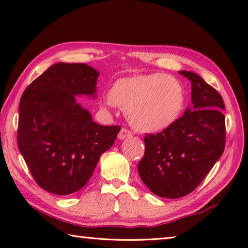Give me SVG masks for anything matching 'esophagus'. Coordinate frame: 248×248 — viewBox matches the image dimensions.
<instances>
[{
	"mask_svg": "<svg viewBox=\"0 0 248 248\" xmlns=\"http://www.w3.org/2000/svg\"><path fill=\"white\" fill-rule=\"evenodd\" d=\"M131 136H132V133L130 132L128 129L123 128V129L120 130V132L118 134V139L119 140H124V139H127V138H130Z\"/></svg>",
	"mask_w": 248,
	"mask_h": 248,
	"instance_id": "obj_1",
	"label": "esophagus"
}]
</instances>
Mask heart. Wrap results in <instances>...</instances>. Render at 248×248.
<instances>
[{"mask_svg": "<svg viewBox=\"0 0 248 248\" xmlns=\"http://www.w3.org/2000/svg\"><path fill=\"white\" fill-rule=\"evenodd\" d=\"M109 100L124 109L129 124L138 131L158 133L177 123L186 95L177 78L152 73L118 78L109 91Z\"/></svg>", "mask_w": 248, "mask_h": 248, "instance_id": "b5f03b06", "label": "heart"}]
</instances>
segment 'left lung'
I'll return each mask as SVG.
<instances>
[{"label":"left lung","mask_w":248,"mask_h":248,"mask_svg":"<svg viewBox=\"0 0 248 248\" xmlns=\"http://www.w3.org/2000/svg\"><path fill=\"white\" fill-rule=\"evenodd\" d=\"M191 106L165 131L146 134L145 153L138 170L146 187L162 198L176 199L194 191L225 146L224 103L221 95L189 71Z\"/></svg>","instance_id":"left-lung-1"}]
</instances>
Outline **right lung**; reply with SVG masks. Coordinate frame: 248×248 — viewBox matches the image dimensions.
<instances>
[{
    "label": "right lung",
    "instance_id": "add662e5",
    "mask_svg": "<svg viewBox=\"0 0 248 248\" xmlns=\"http://www.w3.org/2000/svg\"><path fill=\"white\" fill-rule=\"evenodd\" d=\"M99 72L84 63H56L29 84L19 102L17 144L36 183L54 195L85 186L119 125H100L75 96L96 97Z\"/></svg>",
    "mask_w": 248,
    "mask_h": 248
}]
</instances>
